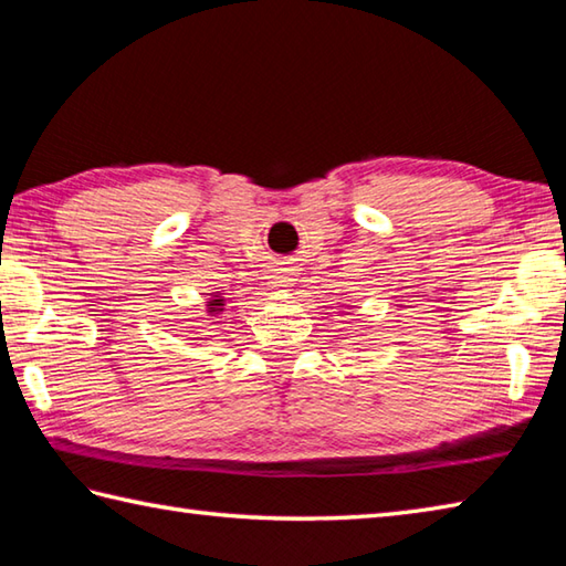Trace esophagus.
I'll return each mask as SVG.
<instances>
[{"mask_svg":"<svg viewBox=\"0 0 566 566\" xmlns=\"http://www.w3.org/2000/svg\"><path fill=\"white\" fill-rule=\"evenodd\" d=\"M286 264V262H282ZM276 282H280V286H290L294 280H292V270L290 268H276Z\"/></svg>","mask_w":566,"mask_h":566,"instance_id":"1","label":"esophagus"}]
</instances>
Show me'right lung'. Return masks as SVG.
Masks as SVG:
<instances>
[{
	"mask_svg": "<svg viewBox=\"0 0 566 566\" xmlns=\"http://www.w3.org/2000/svg\"><path fill=\"white\" fill-rule=\"evenodd\" d=\"M209 314H221V311H223V298H211V302H209Z\"/></svg>",
	"mask_w": 566,
	"mask_h": 566,
	"instance_id": "add662e5",
	"label": "right lung"
}]
</instances>
